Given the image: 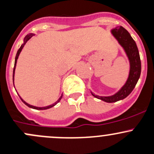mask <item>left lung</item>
I'll use <instances>...</instances> for the list:
<instances>
[{
    "mask_svg": "<svg viewBox=\"0 0 154 154\" xmlns=\"http://www.w3.org/2000/svg\"><path fill=\"white\" fill-rule=\"evenodd\" d=\"M111 33L125 51L127 56L128 57L130 68H129L128 79L125 85L114 95L109 96V97H100V96L95 95L91 92L94 97L106 103H115L119 100H124L127 96H129L133 91L134 88L139 79L141 69V60H140L138 47L129 32L122 26H120L112 29Z\"/></svg>",
    "mask_w": 154,
    "mask_h": 154,
    "instance_id": "8db88e82",
    "label": "left lung"
}]
</instances>
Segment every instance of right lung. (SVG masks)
<instances>
[{
	"label": "right lung",
	"mask_w": 154,
	"mask_h": 154,
	"mask_svg": "<svg viewBox=\"0 0 154 154\" xmlns=\"http://www.w3.org/2000/svg\"><path fill=\"white\" fill-rule=\"evenodd\" d=\"M33 35H34V34H33V33H30V34H27V36H25V39H24V43L22 44V45H21V47H20V48H19V49L18 50L17 53H16V58H15V64H14V68H13V85H14V75H15V69H16V63H17L18 57H19V54H20V53H21V51H22V48H23L24 45H25V43H26V42H27V41H28L29 39H30V38H31L32 36H33ZM62 97H63V94H62V95L60 96V98H59L58 100H57V102H55V103H54V104H52V105H50V106H45V107H36V106H31V105H30V104H28V103H26L25 101H24V100H22V98H21V97H20V96H19V97H20V98H21V100H22V101L24 103H25V104L26 105V106H28V107L31 108V109H36V110H45V109H50V108L53 107V106H55V105L57 104V103H58L60 101V100H61Z\"/></svg>",
	"instance_id": "1"
}]
</instances>
